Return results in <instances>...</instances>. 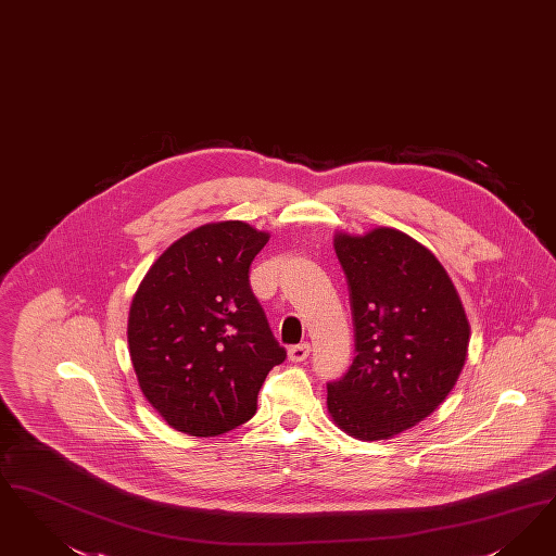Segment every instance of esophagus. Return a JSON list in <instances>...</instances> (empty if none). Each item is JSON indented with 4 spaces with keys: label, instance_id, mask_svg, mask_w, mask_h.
Listing matches in <instances>:
<instances>
[{
    "label": "esophagus",
    "instance_id": "obj_1",
    "mask_svg": "<svg viewBox=\"0 0 556 556\" xmlns=\"http://www.w3.org/2000/svg\"><path fill=\"white\" fill-rule=\"evenodd\" d=\"M308 356H311V343H300V345H293V348H289V362H293V364L306 362V357Z\"/></svg>",
    "mask_w": 556,
    "mask_h": 556
}]
</instances>
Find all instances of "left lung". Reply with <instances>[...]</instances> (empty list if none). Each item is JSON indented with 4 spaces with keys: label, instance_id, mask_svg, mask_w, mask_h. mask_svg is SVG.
<instances>
[{
    "label": "left lung",
    "instance_id": "1",
    "mask_svg": "<svg viewBox=\"0 0 556 556\" xmlns=\"http://www.w3.org/2000/svg\"><path fill=\"white\" fill-rule=\"evenodd\" d=\"M345 270L356 357L327 387L334 426L357 441H389L426 420L467 359L469 323L439 258L395 227L334 231Z\"/></svg>",
    "mask_w": 556,
    "mask_h": 556
}]
</instances>
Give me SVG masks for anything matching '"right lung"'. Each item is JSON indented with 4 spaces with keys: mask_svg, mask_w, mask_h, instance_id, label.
Wrapping results in <instances>:
<instances>
[{
    "mask_svg": "<svg viewBox=\"0 0 556 556\" xmlns=\"http://www.w3.org/2000/svg\"><path fill=\"white\" fill-rule=\"evenodd\" d=\"M268 238L244 222L204 223L169 245L134 293L138 387L178 432L217 437L248 422L270 368L286 359L248 279Z\"/></svg>",
    "mask_w": 556,
    "mask_h": 556,
    "instance_id": "add662e5",
    "label": "right lung"
}]
</instances>
